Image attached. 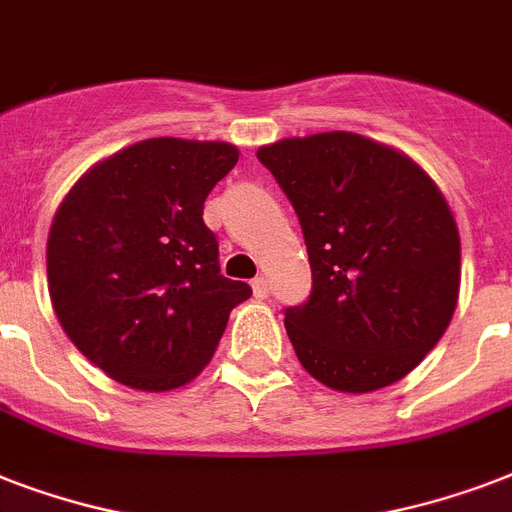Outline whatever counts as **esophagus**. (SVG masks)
Here are the masks:
<instances>
[{
    "label": "esophagus",
    "mask_w": 512,
    "mask_h": 512,
    "mask_svg": "<svg viewBox=\"0 0 512 512\" xmlns=\"http://www.w3.org/2000/svg\"><path fill=\"white\" fill-rule=\"evenodd\" d=\"M252 289H255L257 300H265V297H268V279H265V276H257V279L252 281Z\"/></svg>",
    "instance_id": "1"
}]
</instances>
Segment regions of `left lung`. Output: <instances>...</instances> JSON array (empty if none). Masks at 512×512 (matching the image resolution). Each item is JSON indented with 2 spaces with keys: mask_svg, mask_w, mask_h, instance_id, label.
Segmentation results:
<instances>
[{
  "mask_svg": "<svg viewBox=\"0 0 512 512\" xmlns=\"http://www.w3.org/2000/svg\"><path fill=\"white\" fill-rule=\"evenodd\" d=\"M303 228L313 289L284 311L305 372L369 393L412 372L452 321L460 231L444 193L396 148L356 132L263 146Z\"/></svg>",
  "mask_w": 512,
  "mask_h": 512,
  "instance_id": "1",
  "label": "left lung"
}]
</instances>
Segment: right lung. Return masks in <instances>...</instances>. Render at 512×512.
I'll use <instances>...</instances> for the list:
<instances>
[{
    "instance_id": "obj_1",
    "label": "right lung",
    "mask_w": 512,
    "mask_h": 512,
    "mask_svg": "<svg viewBox=\"0 0 512 512\" xmlns=\"http://www.w3.org/2000/svg\"><path fill=\"white\" fill-rule=\"evenodd\" d=\"M236 162L228 143L140 140L95 164L55 212L52 308L82 356L116 382L151 393L191 382L252 295L220 273L201 217Z\"/></svg>"
}]
</instances>
